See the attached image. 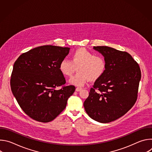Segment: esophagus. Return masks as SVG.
I'll return each instance as SVG.
<instances>
[{
	"label": "esophagus",
	"instance_id": "34e87169",
	"mask_svg": "<svg viewBox=\"0 0 152 152\" xmlns=\"http://www.w3.org/2000/svg\"><path fill=\"white\" fill-rule=\"evenodd\" d=\"M81 90H82V88H80V87H77V88H76V91H80Z\"/></svg>",
	"mask_w": 152,
	"mask_h": 152
}]
</instances>
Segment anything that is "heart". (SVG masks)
Returning a JSON list of instances; mask_svg holds the SVG:
<instances>
[{
	"label": "heart",
	"mask_w": 152,
	"mask_h": 152,
	"mask_svg": "<svg viewBox=\"0 0 152 152\" xmlns=\"http://www.w3.org/2000/svg\"><path fill=\"white\" fill-rule=\"evenodd\" d=\"M77 68L78 73L70 78L71 84L82 86L88 80L99 79L104 73L106 62L104 58L85 48H79L71 55V61L63 59L59 63V70L65 76H71Z\"/></svg>",
	"instance_id": "1"
}]
</instances>
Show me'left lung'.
<instances>
[{"label": "left lung", "mask_w": 152, "mask_h": 152, "mask_svg": "<svg viewBox=\"0 0 152 152\" xmlns=\"http://www.w3.org/2000/svg\"><path fill=\"white\" fill-rule=\"evenodd\" d=\"M106 62L104 75L94 82L83 103L93 120L102 123L124 115L137 101L141 77L138 64L126 52L107 46H94Z\"/></svg>", "instance_id": "obj_1"}]
</instances>
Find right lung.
Returning <instances> with one entry per match:
<instances>
[{"instance_id":"obj_1","label":"right lung","mask_w":152,"mask_h":152,"mask_svg":"<svg viewBox=\"0 0 152 152\" xmlns=\"http://www.w3.org/2000/svg\"><path fill=\"white\" fill-rule=\"evenodd\" d=\"M69 48L46 45L21 54L15 61L11 77V88L19 106L31 118L42 123L54 120L66 108L75 91L66 83L59 70ZM62 86V89L55 88Z\"/></svg>"}]
</instances>
